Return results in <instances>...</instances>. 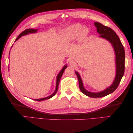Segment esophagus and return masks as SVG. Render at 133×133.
<instances>
[{
    "label": "esophagus",
    "instance_id": "obj_1",
    "mask_svg": "<svg viewBox=\"0 0 133 133\" xmlns=\"http://www.w3.org/2000/svg\"><path fill=\"white\" fill-rule=\"evenodd\" d=\"M69 63L70 65H71V66H75V65L76 64L75 62H74V60H71V59H70V60H69Z\"/></svg>",
    "mask_w": 133,
    "mask_h": 133
}]
</instances>
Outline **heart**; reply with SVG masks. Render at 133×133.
Instances as JSON below:
<instances>
[{
  "label": "heart",
  "mask_w": 133,
  "mask_h": 133,
  "mask_svg": "<svg viewBox=\"0 0 133 133\" xmlns=\"http://www.w3.org/2000/svg\"><path fill=\"white\" fill-rule=\"evenodd\" d=\"M83 27L80 24H75L68 26L64 31L65 38L68 41H71L78 37L79 34L82 38L86 37L88 34V29L85 27Z\"/></svg>",
  "instance_id": "heart-1"
}]
</instances>
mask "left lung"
I'll list each match as a JSON object with an SVG mask.
<instances>
[{
  "label": "left lung",
  "instance_id": "obj_1",
  "mask_svg": "<svg viewBox=\"0 0 133 133\" xmlns=\"http://www.w3.org/2000/svg\"><path fill=\"white\" fill-rule=\"evenodd\" d=\"M94 25L96 27L97 32L100 34L99 37L108 41L114 48L116 68L115 79L111 86L106 89L98 92H92L87 91L84 88L81 77L77 71H75V74L78 79L80 89L84 94L91 98H102L114 92L121 81L125 71V51L119 38L113 30L98 22H95Z\"/></svg>",
  "mask_w": 133,
  "mask_h": 133
}]
</instances>
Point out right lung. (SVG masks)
Masks as SVG:
<instances>
[{"label":"right lung","instance_id":"add662e5","mask_svg":"<svg viewBox=\"0 0 133 133\" xmlns=\"http://www.w3.org/2000/svg\"><path fill=\"white\" fill-rule=\"evenodd\" d=\"M37 30H38V29H27L25 30L24 31H23V32H22V33L19 35V36L17 37V38L16 39L15 41H17V40H18V39H19L20 38H21L22 36L27 35V34H28L29 33H36V32L37 31ZM66 67H67L66 65H65V66H64L63 68V69L61 70V71L59 72V73L58 74V75H57V83H56V89H55V90L53 92V93L51 95H50V96H47V97H46V98H42V99H34L35 100H36V101H38V102L43 101V100H44L49 99L51 98V97H53V96H54L55 95V94L57 93V91L58 90V87H59V84L60 78H61V77L62 76V75L63 74V73H64V70H65V69L66 68Z\"/></svg>","mask_w":133,"mask_h":133}]
</instances>
